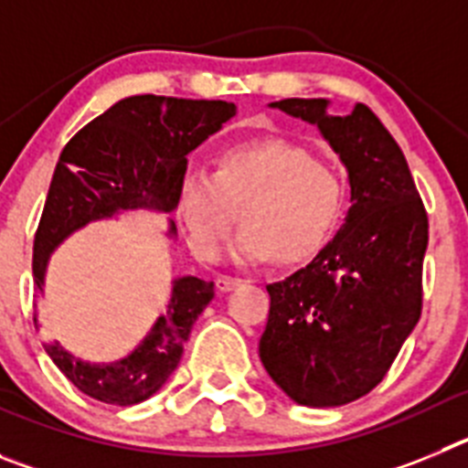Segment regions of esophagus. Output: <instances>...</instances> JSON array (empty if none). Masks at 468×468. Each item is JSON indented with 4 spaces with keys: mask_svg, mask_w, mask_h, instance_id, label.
Instances as JSON below:
<instances>
[{
    "mask_svg": "<svg viewBox=\"0 0 468 468\" xmlns=\"http://www.w3.org/2000/svg\"><path fill=\"white\" fill-rule=\"evenodd\" d=\"M241 283L243 281L237 279V276H218V279H215V288H218L220 292L234 291V288H239Z\"/></svg>",
    "mask_w": 468,
    "mask_h": 468,
    "instance_id": "34e87169",
    "label": "esophagus"
}]
</instances>
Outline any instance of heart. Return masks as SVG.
<instances>
[{
  "label": "heart",
  "mask_w": 468,
  "mask_h": 468,
  "mask_svg": "<svg viewBox=\"0 0 468 468\" xmlns=\"http://www.w3.org/2000/svg\"><path fill=\"white\" fill-rule=\"evenodd\" d=\"M345 180L291 138L231 144L215 171H185L176 210L198 260H215L241 215L234 255L246 262L274 258L302 264L316 258L345 215Z\"/></svg>",
  "instance_id": "b5f03b06"
}]
</instances>
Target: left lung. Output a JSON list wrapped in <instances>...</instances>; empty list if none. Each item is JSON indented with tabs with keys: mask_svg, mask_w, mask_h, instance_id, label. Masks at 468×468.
<instances>
[{
	"mask_svg": "<svg viewBox=\"0 0 468 468\" xmlns=\"http://www.w3.org/2000/svg\"><path fill=\"white\" fill-rule=\"evenodd\" d=\"M271 107L321 128L349 171L351 208L337 237L279 283L260 358L295 403L335 408L370 394L421 314L427 208L399 143L363 102L346 117L324 98Z\"/></svg>",
	"mask_w": 468,
	"mask_h": 468,
	"instance_id": "left-lung-1",
	"label": "left lung"
}]
</instances>
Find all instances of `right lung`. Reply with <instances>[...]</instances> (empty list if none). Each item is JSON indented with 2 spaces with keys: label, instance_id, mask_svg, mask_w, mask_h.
<instances>
[{
  "label": "right lung",
  "instance_id": "add662e5",
  "mask_svg": "<svg viewBox=\"0 0 468 468\" xmlns=\"http://www.w3.org/2000/svg\"><path fill=\"white\" fill-rule=\"evenodd\" d=\"M234 114L237 105L225 101L133 95L86 123L60 152L48 187L32 248L35 291L41 292L48 255L69 231L117 210L171 213L187 154ZM213 295L210 281L177 279L166 312L143 345L117 363H84L56 340L44 342V349L81 394L112 405L140 403L171 378L194 321Z\"/></svg>",
  "mask_w": 468,
  "mask_h": 468
}]
</instances>
